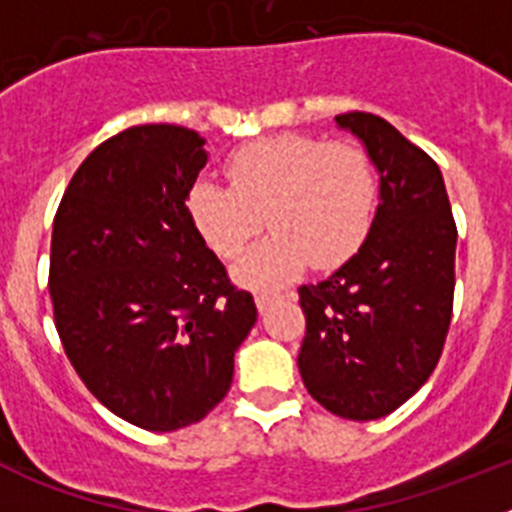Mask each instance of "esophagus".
<instances>
[{"mask_svg":"<svg viewBox=\"0 0 512 512\" xmlns=\"http://www.w3.org/2000/svg\"><path fill=\"white\" fill-rule=\"evenodd\" d=\"M277 297L279 295H274V292H259V295H256V305H259V310H266Z\"/></svg>","mask_w":512,"mask_h":512,"instance_id":"esophagus-1","label":"esophagus"}]
</instances>
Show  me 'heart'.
Wrapping results in <instances>:
<instances>
[{"mask_svg": "<svg viewBox=\"0 0 512 512\" xmlns=\"http://www.w3.org/2000/svg\"><path fill=\"white\" fill-rule=\"evenodd\" d=\"M230 187L200 176L187 192L194 230L220 259H238L266 225L274 233L248 251L238 277L274 284L312 264H346L366 241L377 210V174L348 140L271 135L235 148L225 161Z\"/></svg>", "mask_w": 512, "mask_h": 512, "instance_id": "obj_1", "label": "heart"}]
</instances>
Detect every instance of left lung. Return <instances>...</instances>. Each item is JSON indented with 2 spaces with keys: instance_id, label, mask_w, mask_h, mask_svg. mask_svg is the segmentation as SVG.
I'll list each match as a JSON object with an SVG mask.
<instances>
[{
  "instance_id": "1",
  "label": "left lung",
  "mask_w": 512,
  "mask_h": 512,
  "mask_svg": "<svg viewBox=\"0 0 512 512\" xmlns=\"http://www.w3.org/2000/svg\"><path fill=\"white\" fill-rule=\"evenodd\" d=\"M379 171L366 241L325 282L300 287L297 366L307 392L348 420L390 415L428 382L454 312L456 223L438 164L372 112L336 115Z\"/></svg>"
}]
</instances>
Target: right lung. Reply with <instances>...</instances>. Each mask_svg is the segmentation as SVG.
<instances>
[{
    "instance_id": "1",
    "label": "right lung",
    "mask_w": 512,
    "mask_h": 512,
    "mask_svg": "<svg viewBox=\"0 0 512 512\" xmlns=\"http://www.w3.org/2000/svg\"><path fill=\"white\" fill-rule=\"evenodd\" d=\"M182 125H135L99 143L53 217V320L71 366L117 418L146 431L200 423L233 382L256 323L187 212L207 164Z\"/></svg>"
}]
</instances>
